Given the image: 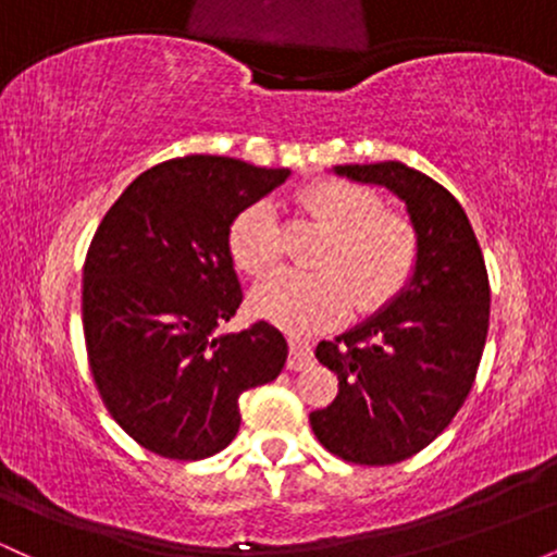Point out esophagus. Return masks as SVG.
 <instances>
[{"instance_id": "1", "label": "esophagus", "mask_w": 557, "mask_h": 557, "mask_svg": "<svg viewBox=\"0 0 557 557\" xmlns=\"http://www.w3.org/2000/svg\"><path fill=\"white\" fill-rule=\"evenodd\" d=\"M287 345H290L287 369H293V372H300V369H306L311 361H314V348H311L309 341H304V337H290Z\"/></svg>"}]
</instances>
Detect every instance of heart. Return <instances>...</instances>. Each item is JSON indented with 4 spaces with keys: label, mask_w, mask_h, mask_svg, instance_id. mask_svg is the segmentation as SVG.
<instances>
[{
    "label": "heart",
    "mask_w": 557,
    "mask_h": 557,
    "mask_svg": "<svg viewBox=\"0 0 557 557\" xmlns=\"http://www.w3.org/2000/svg\"><path fill=\"white\" fill-rule=\"evenodd\" d=\"M306 209L332 238L317 274L280 272L253 287L251 311L287 332H317L350 309L372 314L408 285L419 261V235L400 214L382 212L374 190L348 181H317L300 190ZM235 267L264 277L280 261V220L270 198L248 203L227 233Z\"/></svg>",
    "instance_id": "1"
}]
</instances>
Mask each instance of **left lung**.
Wrapping results in <instances>:
<instances>
[{
    "mask_svg": "<svg viewBox=\"0 0 557 557\" xmlns=\"http://www.w3.org/2000/svg\"><path fill=\"white\" fill-rule=\"evenodd\" d=\"M354 183L398 196L419 235V261L403 290L317 345L341 380L337 398L311 411L317 440L337 458L389 466L411 458L450 424L474 385L490 327L482 248L450 190L403 162L337 164Z\"/></svg>",
    "mask_w": 557,
    "mask_h": 557,
    "instance_id": "left-lung-1",
    "label": "left lung"
}]
</instances>
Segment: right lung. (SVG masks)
<instances>
[{
	"label": "right lung",
	"mask_w": 557,
	"mask_h": 557,
	"mask_svg": "<svg viewBox=\"0 0 557 557\" xmlns=\"http://www.w3.org/2000/svg\"><path fill=\"white\" fill-rule=\"evenodd\" d=\"M290 170L183 157L138 175L96 230L83 264V332L101 400L157 456L198 461L240 430L238 398L277 380L283 332H220L243 293L227 233Z\"/></svg>",
	"instance_id": "add662e5"
}]
</instances>
